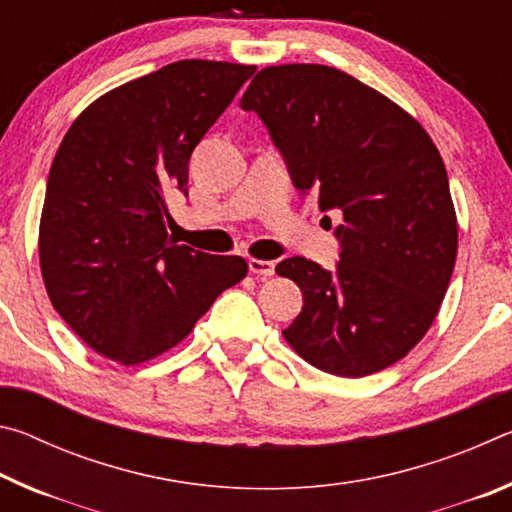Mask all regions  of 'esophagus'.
Instances as JSON below:
<instances>
[{"label":"esophagus","mask_w":512,"mask_h":512,"mask_svg":"<svg viewBox=\"0 0 512 512\" xmlns=\"http://www.w3.org/2000/svg\"><path fill=\"white\" fill-rule=\"evenodd\" d=\"M248 268H250V273L262 275V277H271V275L275 273V264L268 262V259L250 257V259H248Z\"/></svg>","instance_id":"obj_1"}]
</instances>
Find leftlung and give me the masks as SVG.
<instances>
[{"label": "left lung", "mask_w": 512, "mask_h": 512, "mask_svg": "<svg viewBox=\"0 0 512 512\" xmlns=\"http://www.w3.org/2000/svg\"><path fill=\"white\" fill-rule=\"evenodd\" d=\"M241 108L264 121L298 192L316 196L320 212L343 214L334 271L305 257L275 266L305 300L284 339L339 377L393 366L438 316L456 262V212L436 144L397 103L327 65L259 69Z\"/></svg>", "instance_id": "left-lung-1"}]
</instances>
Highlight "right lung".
I'll use <instances>...</instances> for the list:
<instances>
[{
	"label": "right lung",
	"instance_id": "add662e5",
	"mask_svg": "<svg viewBox=\"0 0 512 512\" xmlns=\"http://www.w3.org/2000/svg\"><path fill=\"white\" fill-rule=\"evenodd\" d=\"M255 65L178 60L90 103L51 162L40 268L60 318L121 366L160 357L248 273L169 237L167 194Z\"/></svg>",
	"mask_w": 512,
	"mask_h": 512
}]
</instances>
